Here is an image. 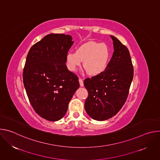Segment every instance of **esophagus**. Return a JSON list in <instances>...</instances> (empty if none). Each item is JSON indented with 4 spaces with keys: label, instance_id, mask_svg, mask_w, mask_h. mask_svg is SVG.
<instances>
[{
    "label": "esophagus",
    "instance_id": "obj_1",
    "mask_svg": "<svg viewBox=\"0 0 160 160\" xmlns=\"http://www.w3.org/2000/svg\"><path fill=\"white\" fill-rule=\"evenodd\" d=\"M79 83H80V85L81 86V87H83V80H82V79H81V78H79Z\"/></svg>",
    "mask_w": 160,
    "mask_h": 160
}]
</instances>
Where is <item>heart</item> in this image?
I'll list each match as a JSON object with an SVG mask.
<instances>
[{"instance_id": "heart-1", "label": "heart", "mask_w": 160, "mask_h": 160, "mask_svg": "<svg viewBox=\"0 0 160 160\" xmlns=\"http://www.w3.org/2000/svg\"><path fill=\"white\" fill-rule=\"evenodd\" d=\"M111 57V50L106 43L90 42L79 47L76 52H69L66 56L68 69L75 72L80 66L91 76L102 73L108 66Z\"/></svg>"}]
</instances>
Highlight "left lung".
Segmentation results:
<instances>
[{
  "label": "left lung",
  "instance_id": "8db88e82",
  "mask_svg": "<svg viewBox=\"0 0 160 160\" xmlns=\"http://www.w3.org/2000/svg\"><path fill=\"white\" fill-rule=\"evenodd\" d=\"M114 52L106 70L84 80L88 96L85 109L94 120L104 121L117 115L125 104L133 77L129 51L121 42L111 35Z\"/></svg>",
  "mask_w": 160,
  "mask_h": 160
}]
</instances>
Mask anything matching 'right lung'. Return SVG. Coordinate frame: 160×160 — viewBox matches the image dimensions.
Instances as JSON below:
<instances>
[{
  "label": "right lung",
  "instance_id": "obj_1",
  "mask_svg": "<svg viewBox=\"0 0 160 160\" xmlns=\"http://www.w3.org/2000/svg\"><path fill=\"white\" fill-rule=\"evenodd\" d=\"M69 35L51 33L30 48L22 79L29 101L39 116L61 120L75 91L78 77L68 70L66 56L73 43Z\"/></svg>",
  "mask_w": 160,
  "mask_h": 160
}]
</instances>
